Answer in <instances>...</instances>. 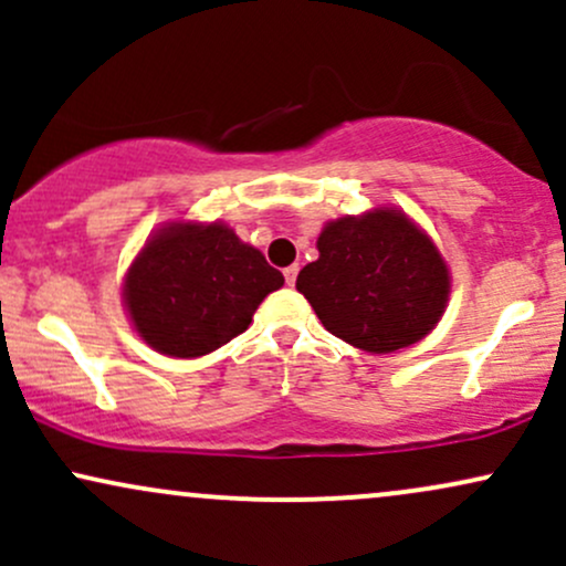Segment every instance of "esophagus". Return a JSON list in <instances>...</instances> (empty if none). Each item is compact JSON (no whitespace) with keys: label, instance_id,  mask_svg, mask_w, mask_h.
<instances>
[{"label":"esophagus","instance_id":"34e87169","mask_svg":"<svg viewBox=\"0 0 566 566\" xmlns=\"http://www.w3.org/2000/svg\"><path fill=\"white\" fill-rule=\"evenodd\" d=\"M295 279H297V265H287V269H284V282L290 284H295Z\"/></svg>","mask_w":566,"mask_h":566}]
</instances>
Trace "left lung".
<instances>
[{
    "mask_svg": "<svg viewBox=\"0 0 566 566\" xmlns=\"http://www.w3.org/2000/svg\"><path fill=\"white\" fill-rule=\"evenodd\" d=\"M319 261L295 287L327 333L369 354H391L437 327L450 295L439 250L399 210L340 218L319 233Z\"/></svg>",
    "mask_w": 566,
    "mask_h": 566,
    "instance_id": "1",
    "label": "left lung"
}]
</instances>
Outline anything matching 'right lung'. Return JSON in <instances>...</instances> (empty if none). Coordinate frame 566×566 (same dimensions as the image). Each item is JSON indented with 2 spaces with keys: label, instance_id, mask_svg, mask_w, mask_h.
<instances>
[{
  "label": "right lung",
  "instance_id": "add662e5",
  "mask_svg": "<svg viewBox=\"0 0 566 566\" xmlns=\"http://www.w3.org/2000/svg\"><path fill=\"white\" fill-rule=\"evenodd\" d=\"M282 271L220 223H172L151 239L125 279V303L143 340L193 359L242 335Z\"/></svg>",
  "mask_w": 566,
  "mask_h": 566
}]
</instances>
